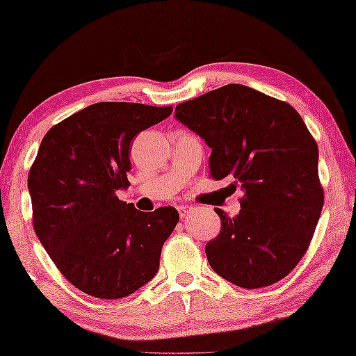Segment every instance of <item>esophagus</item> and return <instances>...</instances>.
I'll list each match as a JSON object with an SVG mask.
<instances>
[{"mask_svg":"<svg viewBox=\"0 0 356 356\" xmlns=\"http://www.w3.org/2000/svg\"><path fill=\"white\" fill-rule=\"evenodd\" d=\"M191 209H192V207H189V205H179L178 207V211H179V214H181V218H184L186 214L191 213Z\"/></svg>","mask_w":356,"mask_h":356,"instance_id":"obj_1","label":"esophagus"}]
</instances>
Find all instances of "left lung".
<instances>
[{"label": "left lung", "mask_w": 356, "mask_h": 356, "mask_svg": "<svg viewBox=\"0 0 356 356\" xmlns=\"http://www.w3.org/2000/svg\"><path fill=\"white\" fill-rule=\"evenodd\" d=\"M175 116L211 148L209 178L241 186L240 214L207 244L209 266L243 289L289 275L309 248L323 208L318 148L290 104L225 85L178 104ZM236 184H230L236 189Z\"/></svg>", "instance_id": "1"}]
</instances>
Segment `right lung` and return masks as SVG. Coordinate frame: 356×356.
I'll return each instance as SVG.
<instances>
[{
    "mask_svg": "<svg viewBox=\"0 0 356 356\" xmlns=\"http://www.w3.org/2000/svg\"><path fill=\"white\" fill-rule=\"evenodd\" d=\"M173 107L97 102L50 127L28 175L33 227L61 275L86 295L123 298L149 282L179 220L173 207L138 211L129 186L131 140Z\"/></svg>",
    "mask_w": 356,
    "mask_h": 356,
    "instance_id": "add662e5",
    "label": "right lung"
}]
</instances>
